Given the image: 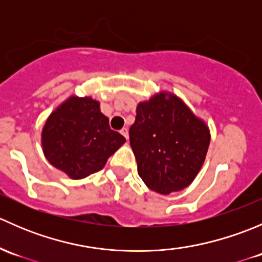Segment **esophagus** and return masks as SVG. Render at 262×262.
<instances>
[{"label": "esophagus", "mask_w": 262, "mask_h": 262, "mask_svg": "<svg viewBox=\"0 0 262 262\" xmlns=\"http://www.w3.org/2000/svg\"><path fill=\"white\" fill-rule=\"evenodd\" d=\"M120 133L123 134V136L125 137L126 139L129 138V132H128V129H126V128H123V129H121V130H120Z\"/></svg>", "instance_id": "34e87169"}]
</instances>
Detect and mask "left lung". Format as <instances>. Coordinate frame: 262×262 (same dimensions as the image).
Wrapping results in <instances>:
<instances>
[{"instance_id": "1", "label": "left lung", "mask_w": 262, "mask_h": 262, "mask_svg": "<svg viewBox=\"0 0 262 262\" xmlns=\"http://www.w3.org/2000/svg\"><path fill=\"white\" fill-rule=\"evenodd\" d=\"M129 138L138 175L150 190L167 195L196 178L209 148L210 132L180 97L161 91L137 105Z\"/></svg>"}]
</instances>
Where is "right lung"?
<instances>
[{"label":"right lung","instance_id":"add662e5","mask_svg":"<svg viewBox=\"0 0 262 262\" xmlns=\"http://www.w3.org/2000/svg\"><path fill=\"white\" fill-rule=\"evenodd\" d=\"M125 138L110 129L109 119L91 96H70L47 119L41 146L47 160L73 180L101 170Z\"/></svg>","mask_w":262,"mask_h":262}]
</instances>
